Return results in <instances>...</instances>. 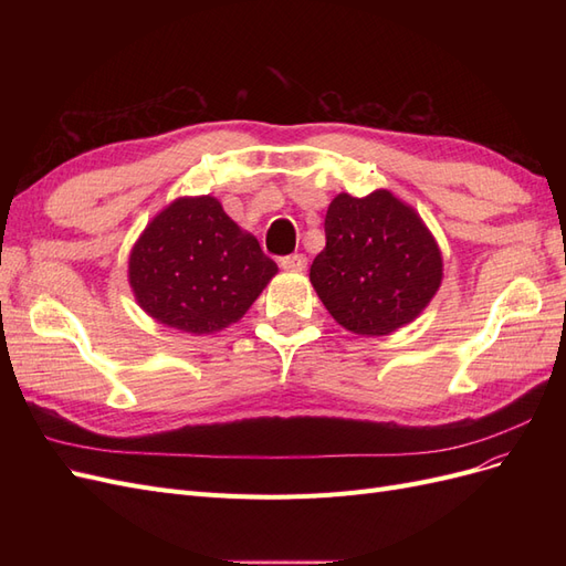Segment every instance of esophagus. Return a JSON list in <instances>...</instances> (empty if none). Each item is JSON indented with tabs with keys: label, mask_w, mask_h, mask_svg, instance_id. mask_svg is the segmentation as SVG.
Wrapping results in <instances>:
<instances>
[{
	"label": "esophagus",
	"mask_w": 566,
	"mask_h": 566,
	"mask_svg": "<svg viewBox=\"0 0 566 566\" xmlns=\"http://www.w3.org/2000/svg\"><path fill=\"white\" fill-rule=\"evenodd\" d=\"M279 264L285 271H304L306 269V256L304 254H287V256H281Z\"/></svg>",
	"instance_id": "1"
}]
</instances>
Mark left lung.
Here are the masks:
<instances>
[{
	"mask_svg": "<svg viewBox=\"0 0 566 566\" xmlns=\"http://www.w3.org/2000/svg\"><path fill=\"white\" fill-rule=\"evenodd\" d=\"M443 276L420 214L385 188L339 193L325 212V248L310 279L331 316L358 335H389L420 316Z\"/></svg>",
	"mask_w": 566,
	"mask_h": 566,
	"instance_id": "obj_1",
	"label": "left lung"
}]
</instances>
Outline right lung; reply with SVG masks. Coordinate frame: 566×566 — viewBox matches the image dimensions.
Listing matches in <instances>:
<instances>
[{"label":"right lung","mask_w":566,"mask_h":566,"mask_svg":"<svg viewBox=\"0 0 566 566\" xmlns=\"http://www.w3.org/2000/svg\"><path fill=\"white\" fill-rule=\"evenodd\" d=\"M276 271L212 196L167 205L129 254V285L142 310L191 335L243 318Z\"/></svg>","instance_id":"add662e5"}]
</instances>
